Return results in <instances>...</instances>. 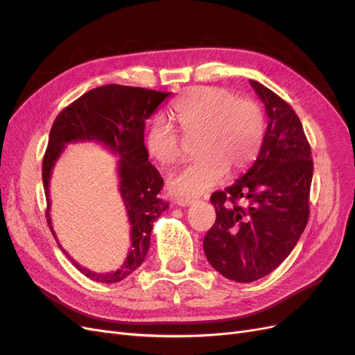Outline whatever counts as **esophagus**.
<instances>
[{
  "label": "esophagus",
  "mask_w": 355,
  "mask_h": 355,
  "mask_svg": "<svg viewBox=\"0 0 355 355\" xmlns=\"http://www.w3.org/2000/svg\"><path fill=\"white\" fill-rule=\"evenodd\" d=\"M176 202L179 204V206H189V204H192L194 202V198H191V197H185V198H178L176 200Z\"/></svg>",
  "instance_id": "esophagus-1"
}]
</instances>
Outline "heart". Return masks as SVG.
Segmentation results:
<instances>
[{
  "mask_svg": "<svg viewBox=\"0 0 355 355\" xmlns=\"http://www.w3.org/2000/svg\"><path fill=\"white\" fill-rule=\"evenodd\" d=\"M170 120L185 135H197L194 161L168 176V188L176 196H200L227 175L252 164L265 137L262 106L250 98L216 87L188 89L168 110ZM145 145L149 155L161 164L180 157V137L161 118L148 127Z\"/></svg>",
  "mask_w": 355,
  "mask_h": 355,
  "instance_id": "1",
  "label": "heart"
}]
</instances>
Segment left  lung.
I'll list each match as a JSON object with an SVG mask.
<instances>
[{"mask_svg":"<svg viewBox=\"0 0 355 355\" xmlns=\"http://www.w3.org/2000/svg\"><path fill=\"white\" fill-rule=\"evenodd\" d=\"M250 85L270 123L253 166L211 194L216 220L202 241L210 265L237 283L272 272L295 249L308 223L314 171L309 142L292 106L263 84L250 80Z\"/></svg>","mask_w":355,"mask_h":355,"instance_id":"left-lung-1","label":"left lung"}]
</instances>
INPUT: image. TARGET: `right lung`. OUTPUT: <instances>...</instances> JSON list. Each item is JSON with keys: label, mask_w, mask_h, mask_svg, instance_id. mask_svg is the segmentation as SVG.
Segmentation results:
<instances>
[{"label": "right lung", "mask_w": 355, "mask_h": 355, "mask_svg": "<svg viewBox=\"0 0 355 355\" xmlns=\"http://www.w3.org/2000/svg\"><path fill=\"white\" fill-rule=\"evenodd\" d=\"M168 96L170 93L166 92L120 84L101 85L84 93L81 98L62 110L51 125L49 145L42 158V184L47 198V223L53 235L55 231L50 220L49 185L51 170L65 145L72 142H98L120 158L116 166L120 194L132 227V243L125 262L114 272L98 274L85 270L62 249L75 268L93 282L118 283L135 272L145 261L149 250L153 223L168 209V202L158 197L164 180L148 161V149L144 142L145 121Z\"/></svg>", "instance_id": "right-lung-1"}]
</instances>
